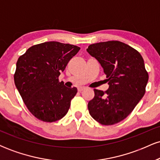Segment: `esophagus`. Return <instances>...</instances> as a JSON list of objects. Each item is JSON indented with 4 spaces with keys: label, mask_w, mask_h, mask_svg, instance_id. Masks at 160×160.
Wrapping results in <instances>:
<instances>
[{
    "label": "esophagus",
    "mask_w": 160,
    "mask_h": 160,
    "mask_svg": "<svg viewBox=\"0 0 160 160\" xmlns=\"http://www.w3.org/2000/svg\"><path fill=\"white\" fill-rule=\"evenodd\" d=\"M84 89H85V88H84V87H78V92H82Z\"/></svg>",
    "instance_id": "esophagus-1"
}]
</instances>
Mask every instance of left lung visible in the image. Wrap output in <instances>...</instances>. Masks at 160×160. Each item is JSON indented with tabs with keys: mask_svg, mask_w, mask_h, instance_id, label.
Returning a JSON list of instances; mask_svg holds the SVG:
<instances>
[{
	"mask_svg": "<svg viewBox=\"0 0 160 160\" xmlns=\"http://www.w3.org/2000/svg\"><path fill=\"white\" fill-rule=\"evenodd\" d=\"M86 51L101 64L109 84L104 92L94 89L88 103L89 114L104 126L117 123L144 96L149 78L144 59L136 49L117 40L93 43Z\"/></svg>",
	"mask_w": 160,
	"mask_h": 160,
	"instance_id": "1",
	"label": "left lung"
}]
</instances>
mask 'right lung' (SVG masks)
<instances>
[{
	"label": "right lung",
	"mask_w": 160,
	"mask_h": 160,
	"mask_svg": "<svg viewBox=\"0 0 160 160\" xmlns=\"http://www.w3.org/2000/svg\"><path fill=\"white\" fill-rule=\"evenodd\" d=\"M80 47L49 41L34 45L18 58L14 82L28 111L38 120L52 122L68 111L78 92L58 77Z\"/></svg>",
	"instance_id": "1"
}]
</instances>
